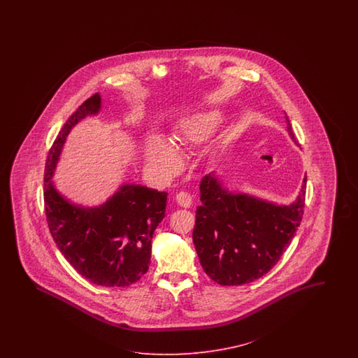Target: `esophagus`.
<instances>
[{
    "instance_id": "34e87169",
    "label": "esophagus",
    "mask_w": 358,
    "mask_h": 358,
    "mask_svg": "<svg viewBox=\"0 0 358 358\" xmlns=\"http://www.w3.org/2000/svg\"><path fill=\"white\" fill-rule=\"evenodd\" d=\"M176 201L180 206L185 207V208H189L192 206V195L187 194L185 192H181V193L176 195Z\"/></svg>"
}]
</instances>
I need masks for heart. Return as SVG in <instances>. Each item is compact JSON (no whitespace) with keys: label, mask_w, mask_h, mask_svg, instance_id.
I'll return each instance as SVG.
<instances>
[{"label":"heart","mask_w":358,"mask_h":358,"mask_svg":"<svg viewBox=\"0 0 358 358\" xmlns=\"http://www.w3.org/2000/svg\"><path fill=\"white\" fill-rule=\"evenodd\" d=\"M222 122L223 115L217 110L185 115L176 123L173 141L157 134L145 138L144 159L159 177H172L182 166V153L178 148L190 150L205 143L217 132Z\"/></svg>","instance_id":"1"}]
</instances>
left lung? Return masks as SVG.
<instances>
[{
  "label": "left lung",
  "instance_id": "1",
  "mask_svg": "<svg viewBox=\"0 0 358 358\" xmlns=\"http://www.w3.org/2000/svg\"><path fill=\"white\" fill-rule=\"evenodd\" d=\"M287 132L294 136L286 115ZM302 189L290 205L228 190L215 174L199 185L201 206L195 211L193 243L207 275L223 286H238L265 275L281 259L303 217Z\"/></svg>",
  "mask_w": 358,
  "mask_h": 358
}]
</instances>
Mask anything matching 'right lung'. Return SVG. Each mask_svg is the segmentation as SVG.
<instances>
[{
	"instance_id": "add662e5",
	"label": "right lung",
	"mask_w": 358,
	"mask_h": 358,
	"mask_svg": "<svg viewBox=\"0 0 358 358\" xmlns=\"http://www.w3.org/2000/svg\"><path fill=\"white\" fill-rule=\"evenodd\" d=\"M99 94L87 99L65 122L45 162L44 206L50 232L65 260L87 281L124 287L139 281L151 264L152 238L165 217L168 193L122 184L97 206L72 202L52 177L66 136L87 117L99 114Z\"/></svg>"
}]
</instances>
